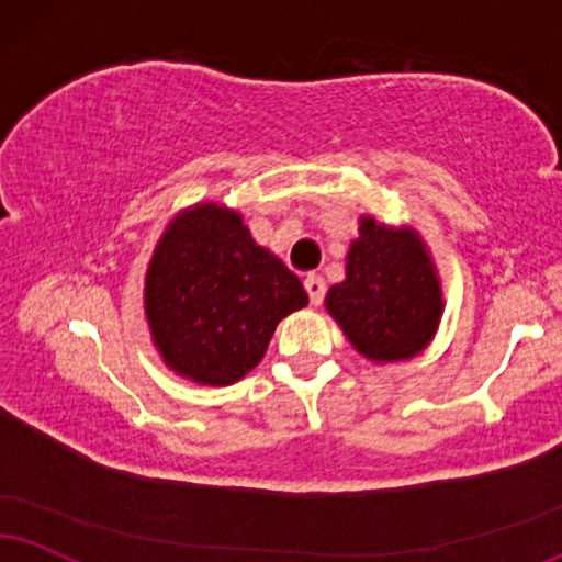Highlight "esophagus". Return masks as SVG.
<instances>
[{
  "instance_id": "34e87169",
  "label": "esophagus",
  "mask_w": 562,
  "mask_h": 562,
  "mask_svg": "<svg viewBox=\"0 0 562 562\" xmlns=\"http://www.w3.org/2000/svg\"><path fill=\"white\" fill-rule=\"evenodd\" d=\"M304 289H307V294H310V304H321L323 302V296H325V281H323V276H315V273H310L307 279H304Z\"/></svg>"
}]
</instances>
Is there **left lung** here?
<instances>
[{
  "label": "left lung",
  "instance_id": "obj_1",
  "mask_svg": "<svg viewBox=\"0 0 562 562\" xmlns=\"http://www.w3.org/2000/svg\"><path fill=\"white\" fill-rule=\"evenodd\" d=\"M325 310L370 362L419 357L438 334L446 300L417 228L359 216V234L346 252V279L328 289Z\"/></svg>",
  "mask_w": 562,
  "mask_h": 562
}]
</instances>
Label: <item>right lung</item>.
Listing matches in <instances>:
<instances>
[{"instance_id":"right-lung-1","label":"right lung","mask_w":562,"mask_h":562,"mask_svg":"<svg viewBox=\"0 0 562 562\" xmlns=\"http://www.w3.org/2000/svg\"><path fill=\"white\" fill-rule=\"evenodd\" d=\"M307 304L302 281L252 239L239 211H179L145 270L143 307L158 357L198 385H232L266 355L276 325Z\"/></svg>"}]
</instances>
